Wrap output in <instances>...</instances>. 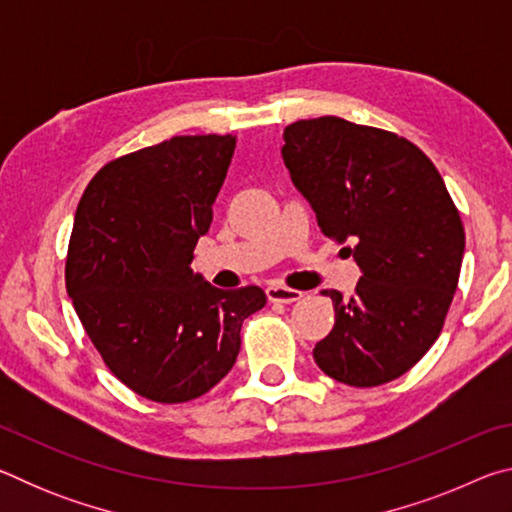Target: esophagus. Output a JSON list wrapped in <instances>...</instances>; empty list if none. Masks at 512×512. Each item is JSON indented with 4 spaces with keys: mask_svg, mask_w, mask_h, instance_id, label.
Segmentation results:
<instances>
[{
    "mask_svg": "<svg viewBox=\"0 0 512 512\" xmlns=\"http://www.w3.org/2000/svg\"><path fill=\"white\" fill-rule=\"evenodd\" d=\"M266 296L271 302H284V305H289V302H296V300L302 298V291L280 287V284H268Z\"/></svg>",
    "mask_w": 512,
    "mask_h": 512,
    "instance_id": "obj_1",
    "label": "esophagus"
}]
</instances>
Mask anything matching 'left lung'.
<instances>
[{
  "label": "left lung",
  "instance_id": "1",
  "mask_svg": "<svg viewBox=\"0 0 512 512\" xmlns=\"http://www.w3.org/2000/svg\"><path fill=\"white\" fill-rule=\"evenodd\" d=\"M282 160L318 228L363 271L350 298H332L336 323L316 343L318 368L368 388L415 366L443 329L465 253L461 216L418 146L341 117L284 128Z\"/></svg>",
  "mask_w": 512,
  "mask_h": 512
}]
</instances>
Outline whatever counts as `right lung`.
Listing matches in <instances>:
<instances>
[{"instance_id":"add662e5","label":"right lung","mask_w":512,"mask_h":512,"mask_svg":"<svg viewBox=\"0 0 512 512\" xmlns=\"http://www.w3.org/2000/svg\"><path fill=\"white\" fill-rule=\"evenodd\" d=\"M232 135H183L106 164L74 216L67 293L112 375L176 404L235 366L259 287L221 291L192 259L235 153Z\"/></svg>"}]
</instances>
